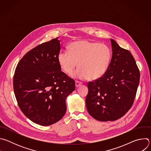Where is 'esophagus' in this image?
<instances>
[{"instance_id":"1","label":"esophagus","mask_w":151,"mask_h":151,"mask_svg":"<svg viewBox=\"0 0 151 151\" xmlns=\"http://www.w3.org/2000/svg\"><path fill=\"white\" fill-rule=\"evenodd\" d=\"M81 82H79V81H75V87L77 88L78 87H79V86L81 85Z\"/></svg>"}]
</instances>
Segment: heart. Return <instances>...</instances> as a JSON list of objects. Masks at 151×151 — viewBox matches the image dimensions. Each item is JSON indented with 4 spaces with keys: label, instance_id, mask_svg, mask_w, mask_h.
Listing matches in <instances>:
<instances>
[{
    "label": "heart",
    "instance_id": "1",
    "mask_svg": "<svg viewBox=\"0 0 151 151\" xmlns=\"http://www.w3.org/2000/svg\"><path fill=\"white\" fill-rule=\"evenodd\" d=\"M69 51L58 55L60 66L69 75L78 66V63L79 69L72 76L81 79L94 81L102 77L108 69L112 58L111 51L107 45L87 40L72 43Z\"/></svg>",
    "mask_w": 151,
    "mask_h": 151
}]
</instances>
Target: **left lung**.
Returning a JSON list of instances; mask_svg holds the SVG:
<instances>
[{
  "label": "left lung",
  "mask_w": 151,
  "mask_h": 151,
  "mask_svg": "<svg viewBox=\"0 0 151 151\" xmlns=\"http://www.w3.org/2000/svg\"><path fill=\"white\" fill-rule=\"evenodd\" d=\"M112 56L105 74L88 83L86 107L100 121H114L132 106L140 81V72L130 52L111 39Z\"/></svg>",
  "instance_id": "obj_1"
}]
</instances>
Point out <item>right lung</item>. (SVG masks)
Returning <instances> with one entry per match:
<instances>
[{
    "label": "right lung",
    "mask_w": 151,
    "mask_h": 151,
    "mask_svg": "<svg viewBox=\"0 0 151 151\" xmlns=\"http://www.w3.org/2000/svg\"><path fill=\"white\" fill-rule=\"evenodd\" d=\"M57 38L37 46L21 59L13 79L14 94L21 111L42 126L60 121L66 112V100L75 83L61 71Z\"/></svg>",
    "instance_id": "add662e5"
}]
</instances>
